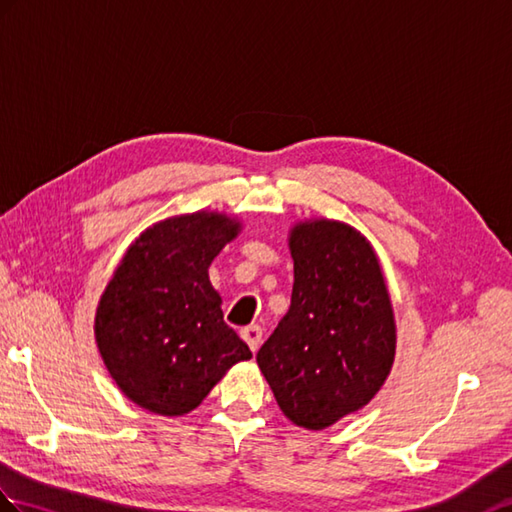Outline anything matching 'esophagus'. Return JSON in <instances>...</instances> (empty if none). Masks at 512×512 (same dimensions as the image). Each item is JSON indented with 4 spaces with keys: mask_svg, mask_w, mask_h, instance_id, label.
<instances>
[{
    "mask_svg": "<svg viewBox=\"0 0 512 512\" xmlns=\"http://www.w3.org/2000/svg\"><path fill=\"white\" fill-rule=\"evenodd\" d=\"M242 338L246 340L248 347H251V351H257L261 344V338H264V329H261L259 325H248L242 329Z\"/></svg>",
    "mask_w": 512,
    "mask_h": 512,
    "instance_id": "obj_1",
    "label": "esophagus"
}]
</instances>
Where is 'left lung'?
Listing matches in <instances>:
<instances>
[{
    "instance_id": "8db88e82",
    "label": "left lung",
    "mask_w": 512,
    "mask_h": 512,
    "mask_svg": "<svg viewBox=\"0 0 512 512\" xmlns=\"http://www.w3.org/2000/svg\"><path fill=\"white\" fill-rule=\"evenodd\" d=\"M292 303L257 353L281 412L325 430L371 403L392 371L397 325L373 244L351 224L296 222Z\"/></svg>"
}]
</instances>
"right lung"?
Instances as JSON below:
<instances>
[{
	"label": "right lung",
	"instance_id": "obj_1",
	"mask_svg": "<svg viewBox=\"0 0 512 512\" xmlns=\"http://www.w3.org/2000/svg\"><path fill=\"white\" fill-rule=\"evenodd\" d=\"M242 222L216 209L154 222L126 248L95 310V344L124 395L152 414L183 417L248 344L224 323L211 261Z\"/></svg>",
	"mask_w": 512,
	"mask_h": 512
}]
</instances>
